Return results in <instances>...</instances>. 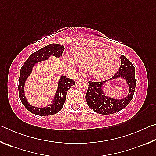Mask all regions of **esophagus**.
I'll return each instance as SVG.
<instances>
[{"mask_svg": "<svg viewBox=\"0 0 156 156\" xmlns=\"http://www.w3.org/2000/svg\"><path fill=\"white\" fill-rule=\"evenodd\" d=\"M84 80V78H82V77H78V78H76V82H78V81H81V80Z\"/></svg>", "mask_w": 156, "mask_h": 156, "instance_id": "34e87169", "label": "esophagus"}]
</instances>
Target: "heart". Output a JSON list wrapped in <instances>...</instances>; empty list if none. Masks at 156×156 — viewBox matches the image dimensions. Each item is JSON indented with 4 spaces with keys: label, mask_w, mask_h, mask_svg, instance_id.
<instances>
[{
    "label": "heart",
    "mask_w": 156,
    "mask_h": 156,
    "mask_svg": "<svg viewBox=\"0 0 156 156\" xmlns=\"http://www.w3.org/2000/svg\"><path fill=\"white\" fill-rule=\"evenodd\" d=\"M73 61L76 67L88 71L89 75L97 80L109 78L117 72L120 58L112 50L80 47L73 52Z\"/></svg>",
    "instance_id": "heart-1"
}]
</instances>
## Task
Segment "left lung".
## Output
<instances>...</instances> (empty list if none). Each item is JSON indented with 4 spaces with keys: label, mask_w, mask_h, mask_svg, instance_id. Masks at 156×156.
Returning <instances> with one entry per match:
<instances>
[{
    "label": "left lung",
    "mask_w": 156,
    "mask_h": 156,
    "mask_svg": "<svg viewBox=\"0 0 156 156\" xmlns=\"http://www.w3.org/2000/svg\"><path fill=\"white\" fill-rule=\"evenodd\" d=\"M121 65L118 72L109 80L94 83L89 82L86 94V101L90 109L100 114L108 115L120 112L129 105L133 98L136 89V69L126 58L121 55ZM122 79L128 84V94L122 99H114L107 96L104 91V86L108 81Z\"/></svg>",
    "instance_id": "left-lung-1"
}]
</instances>
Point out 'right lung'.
<instances>
[{
  "label": "right lung",
  "mask_w": 156,
  "mask_h": 156,
  "mask_svg": "<svg viewBox=\"0 0 156 156\" xmlns=\"http://www.w3.org/2000/svg\"><path fill=\"white\" fill-rule=\"evenodd\" d=\"M64 49V46L62 44L56 43L50 44L31 54L20 69L19 84H18V93H19L20 101L26 109L34 114L44 116L54 115L59 112L62 109L63 105L65 103L67 91L71 88V87L75 84V82L72 79L67 78L65 76H60L58 82L57 89L51 104H49L46 107L41 108L33 106L29 103L26 98L25 94V82L32 73L34 66L38 62L49 60L51 56L60 58L62 56Z\"/></svg>",
  "instance_id": "add662e5"
}]
</instances>
